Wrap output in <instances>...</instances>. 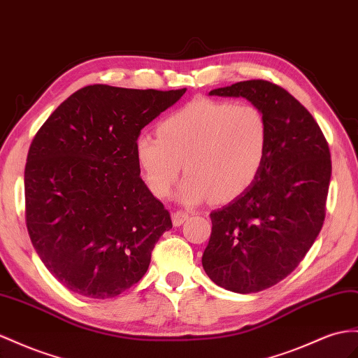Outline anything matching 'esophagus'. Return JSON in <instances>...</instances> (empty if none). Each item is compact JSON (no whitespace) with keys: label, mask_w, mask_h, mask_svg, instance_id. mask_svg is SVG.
I'll return each mask as SVG.
<instances>
[{"label":"esophagus","mask_w":358,"mask_h":358,"mask_svg":"<svg viewBox=\"0 0 358 358\" xmlns=\"http://www.w3.org/2000/svg\"><path fill=\"white\" fill-rule=\"evenodd\" d=\"M189 219V213L187 212H182V210H178V212H173L172 213V224L176 227H180L185 224Z\"/></svg>","instance_id":"esophagus-1"}]
</instances>
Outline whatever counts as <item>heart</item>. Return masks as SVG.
Returning a JSON list of instances; mask_svg holds the SVG:
<instances>
[{
  "label": "heart",
  "instance_id": "b5f03b06",
  "mask_svg": "<svg viewBox=\"0 0 358 358\" xmlns=\"http://www.w3.org/2000/svg\"><path fill=\"white\" fill-rule=\"evenodd\" d=\"M136 157L151 194L166 198L185 163L178 199L195 206L241 196L257 180L269 148V124L250 103L195 98L163 119L159 136L142 133Z\"/></svg>",
  "mask_w": 358,
  "mask_h": 358
}]
</instances>
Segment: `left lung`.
<instances>
[{
	"mask_svg": "<svg viewBox=\"0 0 358 358\" xmlns=\"http://www.w3.org/2000/svg\"><path fill=\"white\" fill-rule=\"evenodd\" d=\"M208 95L246 98L269 124L257 180L210 213L213 227L203 254V268L217 286L255 293L286 278L315 243L325 219L331 155L308 110L271 81H239Z\"/></svg>",
	"mask_w": 358,
	"mask_h": 358,
	"instance_id": "8db88e82",
	"label": "left lung"
}]
</instances>
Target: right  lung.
<instances>
[{"mask_svg": "<svg viewBox=\"0 0 358 358\" xmlns=\"http://www.w3.org/2000/svg\"><path fill=\"white\" fill-rule=\"evenodd\" d=\"M186 89L77 90L27 155L25 222L36 252L77 295H121L148 271L171 215L141 178L136 139Z\"/></svg>", "mask_w": 358, "mask_h": 358, "instance_id": "add662e5", "label": "right lung"}]
</instances>
